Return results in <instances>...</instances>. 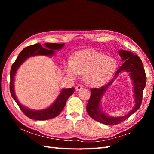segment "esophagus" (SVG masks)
<instances>
[{
    "label": "esophagus",
    "instance_id": "1",
    "mask_svg": "<svg viewBox=\"0 0 154 154\" xmlns=\"http://www.w3.org/2000/svg\"><path fill=\"white\" fill-rule=\"evenodd\" d=\"M76 91H80L81 89H82L83 88V87L82 86H81V85H77L76 87Z\"/></svg>",
    "mask_w": 154,
    "mask_h": 154
}]
</instances>
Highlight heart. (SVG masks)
Segmentation results:
<instances>
[{
  "mask_svg": "<svg viewBox=\"0 0 154 154\" xmlns=\"http://www.w3.org/2000/svg\"><path fill=\"white\" fill-rule=\"evenodd\" d=\"M116 69L114 58L94 50L82 51L76 54L72 61L66 64L69 75L83 74L84 81L90 85L103 83L113 76Z\"/></svg>",
  "mask_w": 154,
  "mask_h": 154,
  "instance_id": "obj_1",
  "label": "heart"
}]
</instances>
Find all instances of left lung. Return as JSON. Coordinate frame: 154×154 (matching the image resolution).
Wrapping results in <instances>:
<instances>
[{"instance_id": "obj_1", "label": "left lung", "mask_w": 154, "mask_h": 154, "mask_svg": "<svg viewBox=\"0 0 154 154\" xmlns=\"http://www.w3.org/2000/svg\"><path fill=\"white\" fill-rule=\"evenodd\" d=\"M119 54L121 58H122V61H125L124 63L116 72L114 78L107 84L101 87L91 88V97L88 101L87 105V113L93 119L107 125L119 124L123 121L128 119L130 116L139 109L142 103L143 92L145 87L146 82L145 71H144L141 60L138 56L135 55L130 51L125 50L119 51ZM124 70L130 73L131 77L133 81L134 98L136 104L134 108L125 116L117 118L110 117L100 110V99L106 90L112 84L113 80L118 74Z\"/></svg>"}]
</instances>
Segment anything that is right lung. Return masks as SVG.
<instances>
[{"label":"right lung","mask_w":154,"mask_h":154,"mask_svg":"<svg viewBox=\"0 0 154 154\" xmlns=\"http://www.w3.org/2000/svg\"><path fill=\"white\" fill-rule=\"evenodd\" d=\"M45 48L42 47L40 44H36L32 45L27 46L23 49L18 56L15 62L12 65L10 71V92L13 100L16 101L17 104L19 106L20 110L23 112L27 117L30 119L35 120H47L54 118L58 116L66 105V101L69 97L71 96L74 92V87L62 89L57 99L48 109L41 110H32L26 108L23 106L17 100L15 91H14V78L18 69L20 65L25 60L31 57L36 55H46L52 56L54 53L55 50L62 49L64 44H54L47 43L45 44Z\"/></svg>","instance_id":"right-lung-1"}]
</instances>
